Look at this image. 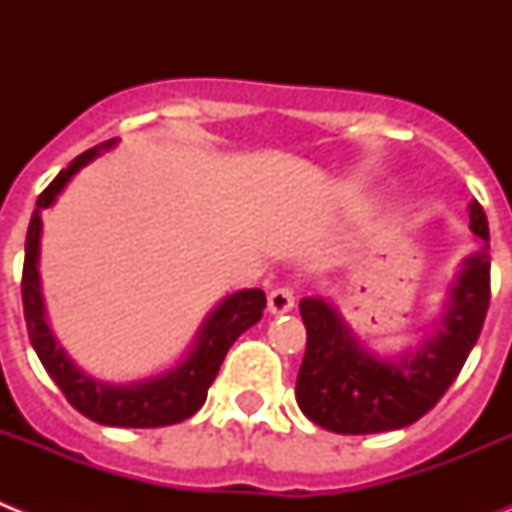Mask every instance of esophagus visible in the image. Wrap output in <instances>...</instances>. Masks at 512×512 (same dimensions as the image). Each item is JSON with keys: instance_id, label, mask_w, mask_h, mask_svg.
Masks as SVG:
<instances>
[{"instance_id": "1", "label": "esophagus", "mask_w": 512, "mask_h": 512, "mask_svg": "<svg viewBox=\"0 0 512 512\" xmlns=\"http://www.w3.org/2000/svg\"><path fill=\"white\" fill-rule=\"evenodd\" d=\"M295 307V292L287 287H277L269 292V312L271 315H284Z\"/></svg>"}]
</instances>
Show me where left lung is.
<instances>
[{
    "label": "left lung",
    "instance_id": "obj_1",
    "mask_svg": "<svg viewBox=\"0 0 512 512\" xmlns=\"http://www.w3.org/2000/svg\"><path fill=\"white\" fill-rule=\"evenodd\" d=\"M469 228L482 248L461 261L441 318L400 354H377L323 297L300 302L307 348L297 374V405L325 431L343 436L397 431L423 418L459 377L490 307V230L479 202Z\"/></svg>",
    "mask_w": 512,
    "mask_h": 512
}]
</instances>
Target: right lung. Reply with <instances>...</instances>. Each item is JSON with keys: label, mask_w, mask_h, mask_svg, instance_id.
I'll list each match as a JSON object with an SVG mask.
<instances>
[{"label": "right lung", "mask_w": 512, "mask_h": 512, "mask_svg": "<svg viewBox=\"0 0 512 512\" xmlns=\"http://www.w3.org/2000/svg\"><path fill=\"white\" fill-rule=\"evenodd\" d=\"M115 143L117 138H112L102 146H94L76 156L38 197L25 238L22 307H25L27 336H30L40 364L45 366V372L51 374L58 390L81 415H87L94 423L115 425V428H161V425L182 423L205 405L207 390L215 382L217 369L223 364L228 348L233 346L235 338L259 323L264 315L266 295L261 289H238L233 295L223 297L207 312L187 354L171 369L153 374V377L115 384L92 377L74 364V359L63 351V346L53 336L48 315H45L38 271L40 235H43V217L40 215L43 210L56 205L58 194L84 166L115 148Z\"/></svg>", "instance_id": "obj_1"}]
</instances>
